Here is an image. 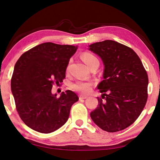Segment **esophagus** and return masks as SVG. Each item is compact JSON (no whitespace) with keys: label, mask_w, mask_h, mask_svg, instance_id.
<instances>
[{"label":"esophagus","mask_w":160,"mask_h":160,"mask_svg":"<svg viewBox=\"0 0 160 160\" xmlns=\"http://www.w3.org/2000/svg\"><path fill=\"white\" fill-rule=\"evenodd\" d=\"M87 98H88V96H84V95H80L79 99H80V100H84V99H87Z\"/></svg>","instance_id":"obj_1"}]
</instances>
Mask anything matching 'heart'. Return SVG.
Instances as JSON below:
<instances>
[{"label":"heart","instance_id":"obj_1","mask_svg":"<svg viewBox=\"0 0 160 160\" xmlns=\"http://www.w3.org/2000/svg\"><path fill=\"white\" fill-rule=\"evenodd\" d=\"M82 58L88 67L91 66L95 62H99L98 58L90 52H84L82 54ZM91 87H92V84L89 82H84V81H77L76 83L73 84V89L75 91H79L82 93H89L91 89Z\"/></svg>","mask_w":160,"mask_h":160}]
</instances>
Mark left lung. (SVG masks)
<instances>
[{
  "label": "left lung",
  "instance_id": "left-lung-1",
  "mask_svg": "<svg viewBox=\"0 0 160 160\" xmlns=\"http://www.w3.org/2000/svg\"><path fill=\"white\" fill-rule=\"evenodd\" d=\"M103 61L104 80L98 85L102 93L90 115L102 130L113 132L128 127L147 103L148 78L140 58L130 47L107 40L89 45Z\"/></svg>",
  "mask_w": 160,
  "mask_h": 160
}]
</instances>
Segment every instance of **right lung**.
Wrapping results in <instances>:
<instances>
[{
  "label": "right lung",
  "mask_w": 160,
  "mask_h": 160,
  "mask_svg": "<svg viewBox=\"0 0 160 160\" xmlns=\"http://www.w3.org/2000/svg\"><path fill=\"white\" fill-rule=\"evenodd\" d=\"M78 47L45 42L24 53L17 61L11 80L12 92L20 118L28 127L50 133L66 123L71 106L78 100L73 91L52 93L53 84L65 78L71 57Z\"/></svg>",
  "instance_id": "right-lung-1"
}]
</instances>
